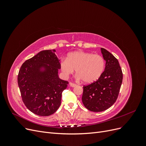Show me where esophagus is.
<instances>
[{
    "mask_svg": "<svg viewBox=\"0 0 146 146\" xmlns=\"http://www.w3.org/2000/svg\"><path fill=\"white\" fill-rule=\"evenodd\" d=\"M69 85H70V86H71V87H74V86H76L77 85H76V83L70 82V83H69Z\"/></svg>",
    "mask_w": 146,
    "mask_h": 146,
    "instance_id": "1",
    "label": "esophagus"
}]
</instances>
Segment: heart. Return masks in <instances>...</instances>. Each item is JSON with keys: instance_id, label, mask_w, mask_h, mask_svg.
<instances>
[{"instance_id": "1", "label": "heart", "mask_w": 146, "mask_h": 146, "mask_svg": "<svg viewBox=\"0 0 146 146\" xmlns=\"http://www.w3.org/2000/svg\"><path fill=\"white\" fill-rule=\"evenodd\" d=\"M104 68L105 60L101 55L82 51L69 53L66 60L60 62L61 70L65 76H69L76 70L78 78L86 83L98 80Z\"/></svg>"}]
</instances>
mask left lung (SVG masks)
Segmentation results:
<instances>
[{
  "mask_svg": "<svg viewBox=\"0 0 146 146\" xmlns=\"http://www.w3.org/2000/svg\"><path fill=\"white\" fill-rule=\"evenodd\" d=\"M105 68L98 80L83 86L82 102L90 111L100 112L114 104L122 85L123 74L118 60L111 53L101 48Z\"/></svg>",
  "mask_w": 146,
  "mask_h": 146,
  "instance_id": "8db88e82",
  "label": "left lung"
}]
</instances>
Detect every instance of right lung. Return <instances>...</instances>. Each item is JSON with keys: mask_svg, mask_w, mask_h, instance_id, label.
<instances>
[{"mask_svg": "<svg viewBox=\"0 0 146 146\" xmlns=\"http://www.w3.org/2000/svg\"><path fill=\"white\" fill-rule=\"evenodd\" d=\"M55 52L42 50L26 60L17 76L24 104L38 116H50L58 109L62 92L69 83L58 77L60 60Z\"/></svg>", "mask_w": 146, "mask_h": 146, "instance_id": "obj_1", "label": "right lung"}]
</instances>
